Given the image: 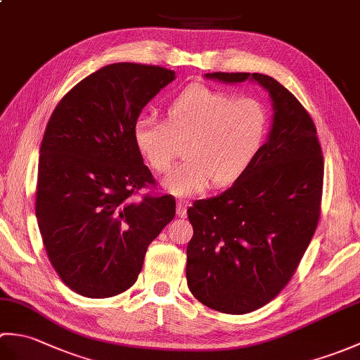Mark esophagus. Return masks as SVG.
Returning a JSON list of instances; mask_svg holds the SVG:
<instances>
[{"label": "esophagus", "instance_id": "34e87169", "mask_svg": "<svg viewBox=\"0 0 360 360\" xmlns=\"http://www.w3.org/2000/svg\"><path fill=\"white\" fill-rule=\"evenodd\" d=\"M176 215H178L179 218L187 217V201L186 200H179L178 204H176Z\"/></svg>", "mask_w": 360, "mask_h": 360}]
</instances>
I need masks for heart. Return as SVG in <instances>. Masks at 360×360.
Masks as SVG:
<instances>
[{
    "mask_svg": "<svg viewBox=\"0 0 360 360\" xmlns=\"http://www.w3.org/2000/svg\"><path fill=\"white\" fill-rule=\"evenodd\" d=\"M267 129L264 106L252 97L207 85L187 86L167 106V122L141 117L134 142L156 173H168L186 147L187 162L165 179V187L187 196L238 181L254 162Z\"/></svg>",
    "mask_w": 360,
    "mask_h": 360,
    "instance_id": "b5f03b06",
    "label": "heart"
}]
</instances>
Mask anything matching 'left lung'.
<instances>
[{
	"label": "left lung",
	"mask_w": 360,
	"mask_h": 360,
	"mask_svg": "<svg viewBox=\"0 0 360 360\" xmlns=\"http://www.w3.org/2000/svg\"><path fill=\"white\" fill-rule=\"evenodd\" d=\"M226 83L257 80L269 91V139L231 188L187 210V285L205 307L248 314L277 297L295 274L320 218L323 155L309 112L264 74L212 72Z\"/></svg>",
	"instance_id": "1"
}]
</instances>
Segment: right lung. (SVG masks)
<instances>
[{"label": "right lung", "mask_w": 360, "mask_h": 360, "mask_svg": "<svg viewBox=\"0 0 360 360\" xmlns=\"http://www.w3.org/2000/svg\"><path fill=\"white\" fill-rule=\"evenodd\" d=\"M173 80L162 66L108 65L66 93L46 127L35 215L53 269L83 297L131 288L148 244L174 218V198L153 192L134 142L142 108Z\"/></svg>", "instance_id": "obj_1"}]
</instances>
